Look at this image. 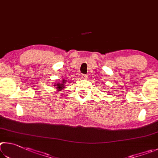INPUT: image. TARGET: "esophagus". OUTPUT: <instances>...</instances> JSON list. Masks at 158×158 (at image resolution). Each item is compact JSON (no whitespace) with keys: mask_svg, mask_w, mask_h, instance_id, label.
I'll list each match as a JSON object with an SVG mask.
<instances>
[{"mask_svg":"<svg viewBox=\"0 0 158 158\" xmlns=\"http://www.w3.org/2000/svg\"><path fill=\"white\" fill-rule=\"evenodd\" d=\"M81 76H82V78L83 80H86V79H87V77H88V76L86 74H82Z\"/></svg>","mask_w":158,"mask_h":158,"instance_id":"obj_1","label":"esophagus"}]
</instances>
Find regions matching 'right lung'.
I'll return each mask as SVG.
<instances>
[{
  "instance_id": "1",
  "label": "right lung",
  "mask_w": 158,
  "mask_h": 158,
  "mask_svg": "<svg viewBox=\"0 0 158 158\" xmlns=\"http://www.w3.org/2000/svg\"><path fill=\"white\" fill-rule=\"evenodd\" d=\"M66 81H65V80H63L62 82V83H58L57 85H55V86L57 87L56 88L57 89V90L61 91V90L63 89L65 87V86H66Z\"/></svg>"
}]
</instances>
